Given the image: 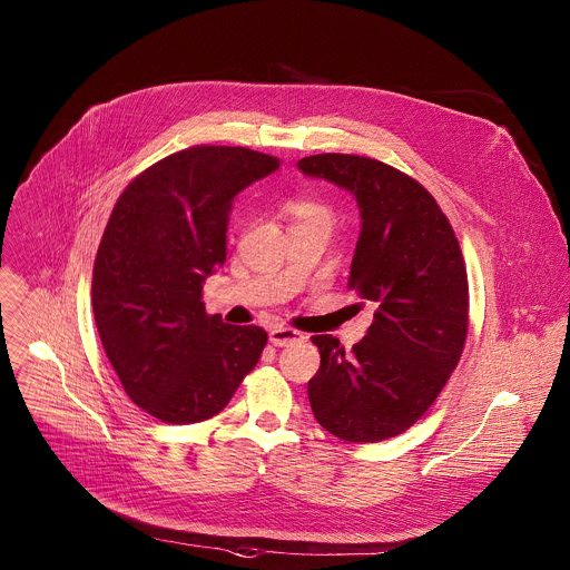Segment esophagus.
<instances>
[{
    "label": "esophagus",
    "instance_id": "obj_1",
    "mask_svg": "<svg viewBox=\"0 0 570 570\" xmlns=\"http://www.w3.org/2000/svg\"><path fill=\"white\" fill-rule=\"evenodd\" d=\"M302 341H304V334L297 330H291V327H273L271 330V343L275 347H286V345L302 343Z\"/></svg>",
    "mask_w": 570,
    "mask_h": 570
}]
</instances>
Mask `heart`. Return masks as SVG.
I'll use <instances>...</instances> for the list:
<instances>
[{
	"label": "heart",
	"instance_id": "b5f03b06",
	"mask_svg": "<svg viewBox=\"0 0 570 570\" xmlns=\"http://www.w3.org/2000/svg\"><path fill=\"white\" fill-rule=\"evenodd\" d=\"M291 214L295 216V220H302V218H311V216H327V212H324L320 205L311 203V200H297L291 205Z\"/></svg>",
	"mask_w": 570,
	"mask_h": 570
}]
</instances>
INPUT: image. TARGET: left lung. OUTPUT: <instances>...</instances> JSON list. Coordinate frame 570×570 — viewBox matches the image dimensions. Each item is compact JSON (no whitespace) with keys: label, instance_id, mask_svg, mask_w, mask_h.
Wrapping results in <instances>:
<instances>
[{"label":"left lung","instance_id":"1","mask_svg":"<svg viewBox=\"0 0 570 570\" xmlns=\"http://www.w3.org/2000/svg\"><path fill=\"white\" fill-rule=\"evenodd\" d=\"M297 167L354 194L363 223L347 286L376 304L367 336L350 354L334 336L311 338L320 350L311 411L345 442L401 435L431 409L464 350L469 282L460 243L435 198L385 161L322 153Z\"/></svg>","mask_w":570,"mask_h":570}]
</instances>
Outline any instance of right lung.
Instances as JSON below:
<instances>
[{
  "label": "right lung",
  "instance_id": "obj_1",
  "mask_svg": "<svg viewBox=\"0 0 570 570\" xmlns=\"http://www.w3.org/2000/svg\"><path fill=\"white\" fill-rule=\"evenodd\" d=\"M279 169L243 146H191L119 196L92 275L101 345L126 394L167 424L218 415L259 363L268 334L207 315L203 282L225 264L236 194Z\"/></svg>",
  "mask_w": 570,
  "mask_h": 570
}]
</instances>
